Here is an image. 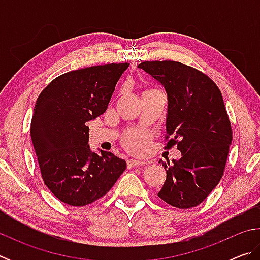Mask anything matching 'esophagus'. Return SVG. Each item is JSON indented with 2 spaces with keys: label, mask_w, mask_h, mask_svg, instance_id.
Instances as JSON below:
<instances>
[{
  "label": "esophagus",
  "mask_w": 260,
  "mask_h": 260,
  "mask_svg": "<svg viewBox=\"0 0 260 260\" xmlns=\"http://www.w3.org/2000/svg\"><path fill=\"white\" fill-rule=\"evenodd\" d=\"M147 162L146 161H140V160H136V159H129L127 161V166H128V169L131 167H134V166H146Z\"/></svg>",
  "instance_id": "esophagus-1"
}]
</instances>
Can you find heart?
I'll return each mask as SVG.
<instances>
[{
    "mask_svg": "<svg viewBox=\"0 0 260 260\" xmlns=\"http://www.w3.org/2000/svg\"><path fill=\"white\" fill-rule=\"evenodd\" d=\"M151 136L149 133L140 129H129L122 136V143L129 151L142 153L150 146Z\"/></svg>",
    "mask_w": 260,
    "mask_h": 260,
    "instance_id": "heart-1",
    "label": "heart"
}]
</instances>
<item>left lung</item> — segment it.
<instances>
[{
	"label": "left lung",
	"mask_w": 260,
	"mask_h": 260,
	"mask_svg": "<svg viewBox=\"0 0 260 260\" xmlns=\"http://www.w3.org/2000/svg\"><path fill=\"white\" fill-rule=\"evenodd\" d=\"M138 68L164 86L165 148L177 146L181 151V158L173 159L172 165L162 162L166 181L158 196L174 208H193L222 178L232 144V126L221 91L206 74L180 61H143Z\"/></svg>",
	"instance_id": "left-lung-1"
}]
</instances>
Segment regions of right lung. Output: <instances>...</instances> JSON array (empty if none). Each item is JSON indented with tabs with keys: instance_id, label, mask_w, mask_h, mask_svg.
Instances as JSON below:
<instances>
[{
	"instance_id": "add662e5",
	"label": "right lung",
	"mask_w": 260,
	"mask_h": 260,
	"mask_svg": "<svg viewBox=\"0 0 260 260\" xmlns=\"http://www.w3.org/2000/svg\"><path fill=\"white\" fill-rule=\"evenodd\" d=\"M128 67L112 63L74 70L54 79L39 95L30 138L43 182L63 203H93L126 170V161L112 152L90 150L86 122L105 112Z\"/></svg>"
}]
</instances>
